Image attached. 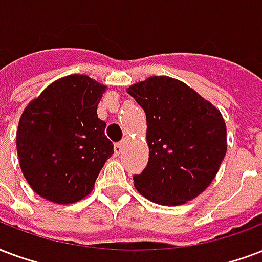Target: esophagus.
<instances>
[{
  "label": "esophagus",
  "instance_id": "esophagus-1",
  "mask_svg": "<svg viewBox=\"0 0 262 262\" xmlns=\"http://www.w3.org/2000/svg\"><path fill=\"white\" fill-rule=\"evenodd\" d=\"M125 141H121V142H119V143H116L115 145V153L116 155H120V153L123 152L124 150V146H125Z\"/></svg>",
  "mask_w": 262,
  "mask_h": 262
}]
</instances>
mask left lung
<instances>
[{
	"label": "left lung",
	"mask_w": 262,
	"mask_h": 262,
	"mask_svg": "<svg viewBox=\"0 0 262 262\" xmlns=\"http://www.w3.org/2000/svg\"><path fill=\"white\" fill-rule=\"evenodd\" d=\"M146 113L149 161L134 176L139 193L178 206L202 193L227 153V125L220 110L185 82L155 76L127 90Z\"/></svg>",
	"instance_id": "1"
}]
</instances>
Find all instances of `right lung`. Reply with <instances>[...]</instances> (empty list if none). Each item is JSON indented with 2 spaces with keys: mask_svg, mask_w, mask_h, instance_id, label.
I'll list each match as a JSON object with an SVG mask.
<instances>
[{
  "mask_svg": "<svg viewBox=\"0 0 262 262\" xmlns=\"http://www.w3.org/2000/svg\"><path fill=\"white\" fill-rule=\"evenodd\" d=\"M106 86L84 74L63 77L23 110L16 133L21 172L35 193L58 204L91 193L113 143L96 109Z\"/></svg>",
  "mask_w": 262,
  "mask_h": 262,
  "instance_id": "1",
  "label": "right lung"
}]
</instances>
